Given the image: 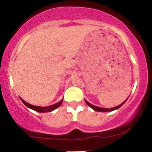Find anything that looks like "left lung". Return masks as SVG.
Instances as JSON below:
<instances>
[{
    "mask_svg": "<svg viewBox=\"0 0 152 152\" xmlns=\"http://www.w3.org/2000/svg\"><path fill=\"white\" fill-rule=\"evenodd\" d=\"M128 98H129V97H128ZM128 98H127L126 100H125L123 103H121V104H120V105H118L117 106H115V107H114V108H111V109H107V108H102V107H99V106H94V105H93V104H90V103L88 102H87L86 99H85V102H86L87 105L89 106V107L91 108L92 109H94V111H101V112H109V111H114V110H116V109H119V108L121 107V106L123 105V104H124L125 102H126V100H127V99H128Z\"/></svg>",
    "mask_w": 152,
    "mask_h": 152,
    "instance_id": "left-lung-1",
    "label": "left lung"
}]
</instances>
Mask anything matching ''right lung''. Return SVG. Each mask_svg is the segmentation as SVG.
<instances>
[{
    "label": "right lung",
    "mask_w": 152,
    "mask_h": 152,
    "mask_svg": "<svg viewBox=\"0 0 152 152\" xmlns=\"http://www.w3.org/2000/svg\"><path fill=\"white\" fill-rule=\"evenodd\" d=\"M20 99L21 100V102L23 103L25 105L27 106L28 108L29 109L34 110V111H37V112H40V113H46V112H50V111H53V110L56 109L57 108L59 107L63 103V100L64 99H62L60 102H58L56 104H53V105H50V106H34V105H31V104H28V103L26 102L23 99H21L20 97Z\"/></svg>",
    "instance_id": "add662e5"
}]
</instances>
